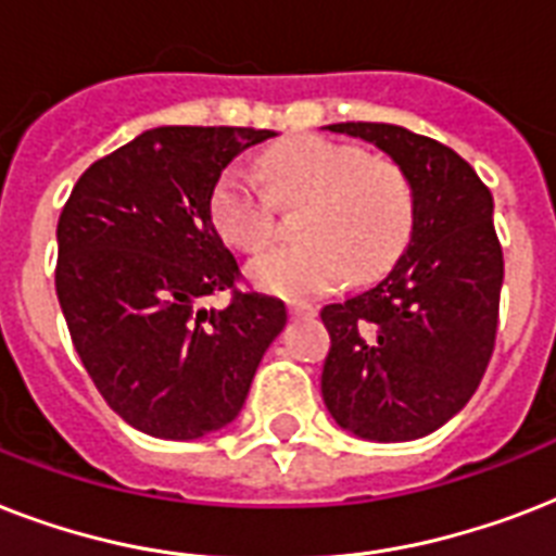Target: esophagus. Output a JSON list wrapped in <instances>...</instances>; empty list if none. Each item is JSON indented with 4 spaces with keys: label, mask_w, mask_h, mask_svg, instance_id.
Masks as SVG:
<instances>
[{
    "label": "esophagus",
    "mask_w": 556,
    "mask_h": 556,
    "mask_svg": "<svg viewBox=\"0 0 556 556\" xmlns=\"http://www.w3.org/2000/svg\"><path fill=\"white\" fill-rule=\"evenodd\" d=\"M288 314H291V317H303V320H308V317H314V314H317V308H314L312 303L291 300V303H288Z\"/></svg>",
    "instance_id": "esophagus-1"
}]
</instances>
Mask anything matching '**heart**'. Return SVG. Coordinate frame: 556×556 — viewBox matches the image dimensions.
<instances>
[{
	"instance_id": "1",
	"label": "heart",
	"mask_w": 556,
	"mask_h": 556,
	"mask_svg": "<svg viewBox=\"0 0 556 556\" xmlns=\"http://www.w3.org/2000/svg\"><path fill=\"white\" fill-rule=\"evenodd\" d=\"M265 193L242 169H225L210 190L216 233L242 253L277 236V204H300L303 242L265 253L251 279L279 296H317L343 279L366 286L404 256L415 227L413 181L395 161L371 159L357 143L303 135L274 143L260 159Z\"/></svg>"
}]
</instances>
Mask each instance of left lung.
Instances as JSON below:
<instances>
[{
    "mask_svg": "<svg viewBox=\"0 0 556 556\" xmlns=\"http://www.w3.org/2000/svg\"><path fill=\"white\" fill-rule=\"evenodd\" d=\"M371 141L415 190L413 242L383 282L320 312L331 346L323 401L361 439L413 441L482 383L505 277L493 195L458 152L392 124H331Z\"/></svg>",
    "mask_w": 556,
    "mask_h": 556,
    "instance_id": "1",
    "label": "left lung"
}]
</instances>
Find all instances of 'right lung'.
<instances>
[{"mask_svg": "<svg viewBox=\"0 0 556 556\" xmlns=\"http://www.w3.org/2000/svg\"><path fill=\"white\" fill-rule=\"evenodd\" d=\"M251 126H159L98 159L56 222V300L112 409L155 439H199L239 415L286 305L236 291L239 265L210 222ZM231 294L222 313L200 305Z\"/></svg>", "mask_w": 556, "mask_h": 556, "instance_id": "1", "label": "right lung"}]
</instances>
